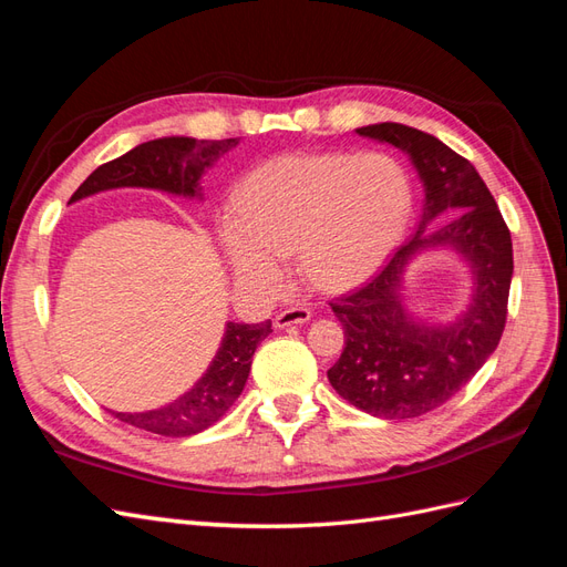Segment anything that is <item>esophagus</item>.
I'll return each mask as SVG.
<instances>
[{
	"label": "esophagus",
	"mask_w": 567,
	"mask_h": 567,
	"mask_svg": "<svg viewBox=\"0 0 567 567\" xmlns=\"http://www.w3.org/2000/svg\"><path fill=\"white\" fill-rule=\"evenodd\" d=\"M310 319H312V312L307 310V307H290V310L277 315V319H274V326H277V329H286V326L307 323Z\"/></svg>",
	"instance_id": "obj_1"
}]
</instances>
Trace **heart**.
Here are the masks:
<instances>
[{
    "label": "heart",
    "mask_w": 567,
    "mask_h": 567,
    "mask_svg": "<svg viewBox=\"0 0 567 567\" xmlns=\"http://www.w3.org/2000/svg\"><path fill=\"white\" fill-rule=\"evenodd\" d=\"M411 205L404 167L385 153H290L244 179L221 246L236 281L255 293H279L296 252L307 281L340 293L385 265Z\"/></svg>",
    "instance_id": "heart-1"
}]
</instances>
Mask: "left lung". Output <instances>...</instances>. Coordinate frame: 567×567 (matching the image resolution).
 <instances>
[{
	"label": "left lung",
	"mask_w": 567,
	"mask_h": 567,
	"mask_svg": "<svg viewBox=\"0 0 567 567\" xmlns=\"http://www.w3.org/2000/svg\"><path fill=\"white\" fill-rule=\"evenodd\" d=\"M357 134L404 153L423 186V213L416 234L379 277L331 302L346 348L329 383L371 416L416 419L466 388L499 346L513 277L511 234L477 169L437 136L400 123ZM440 214L449 217L435 223ZM427 249H450L470 267V302L452 322H431L405 302V269Z\"/></svg>",
	"instance_id": "8db88e82"
}]
</instances>
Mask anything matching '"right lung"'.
<instances>
[{"mask_svg": "<svg viewBox=\"0 0 567 567\" xmlns=\"http://www.w3.org/2000/svg\"><path fill=\"white\" fill-rule=\"evenodd\" d=\"M238 140H194V136H161L127 151L80 184L71 203L113 188H151L188 200H203L200 179ZM271 333V321H227L225 336L200 379L177 400L148 411H113V416L142 431L165 437H188L208 431L244 392L252 354Z\"/></svg>", "mask_w": 567, "mask_h": 567, "instance_id": "right-lung-1", "label": "right lung"}]
</instances>
